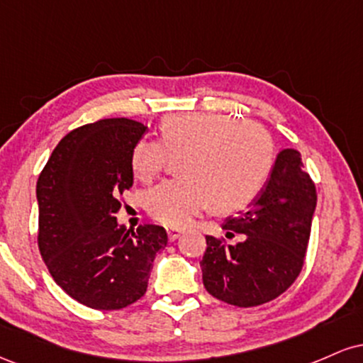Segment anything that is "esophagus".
Segmentation results:
<instances>
[{"mask_svg":"<svg viewBox=\"0 0 363 363\" xmlns=\"http://www.w3.org/2000/svg\"><path fill=\"white\" fill-rule=\"evenodd\" d=\"M181 234H182V230H179V228H174V227L167 228V235H169L170 242H174V240L179 239V237H181Z\"/></svg>","mask_w":363,"mask_h":363,"instance_id":"obj_1","label":"esophagus"}]
</instances>
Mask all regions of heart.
Segmentation results:
<instances>
[{
	"label": "heart",
	"mask_w": 363,
	"mask_h": 363,
	"mask_svg": "<svg viewBox=\"0 0 363 363\" xmlns=\"http://www.w3.org/2000/svg\"><path fill=\"white\" fill-rule=\"evenodd\" d=\"M179 155L177 174L182 177L162 182L145 196L150 216L169 227H184L208 206L216 213L247 206L272 174L274 148L269 133L252 121L187 112L162 119L160 143L140 140L129 165L133 176L150 184L169 157Z\"/></svg>",
	"instance_id": "b5f03b06"
}]
</instances>
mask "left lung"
I'll use <instances>...</instances> for the list:
<instances>
[{"label":"left lung","instance_id":"1","mask_svg":"<svg viewBox=\"0 0 363 363\" xmlns=\"http://www.w3.org/2000/svg\"><path fill=\"white\" fill-rule=\"evenodd\" d=\"M315 203V186L301 153L281 150L249 210L223 223L227 237L244 234L242 242L230 245L206 235L199 264L208 294L237 307L261 306L281 295L302 272Z\"/></svg>","mask_w":363,"mask_h":363}]
</instances>
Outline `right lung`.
<instances>
[{"instance_id":"add662e5","label":"right lung","mask_w":363,"mask_h":363,"mask_svg":"<svg viewBox=\"0 0 363 363\" xmlns=\"http://www.w3.org/2000/svg\"><path fill=\"white\" fill-rule=\"evenodd\" d=\"M147 131L126 118L85 124L62 138L37 181L40 256L54 281L90 309L118 311L147 291L158 225H119V196L133 186L131 150Z\"/></svg>"}]
</instances>
